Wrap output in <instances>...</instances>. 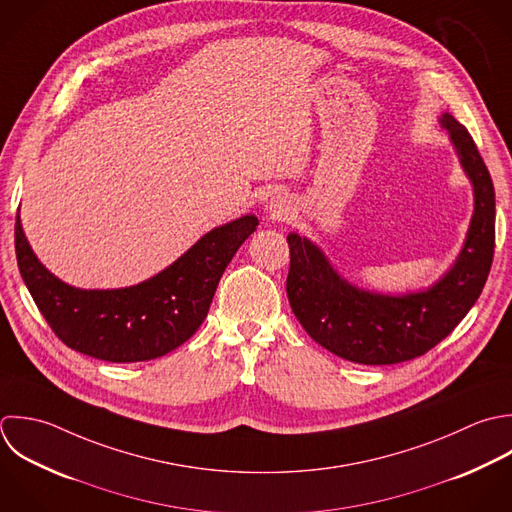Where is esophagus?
<instances>
[{
    "mask_svg": "<svg viewBox=\"0 0 512 512\" xmlns=\"http://www.w3.org/2000/svg\"><path fill=\"white\" fill-rule=\"evenodd\" d=\"M289 211H291V207H289V203L283 199V197H273L271 201H269V213L273 215V217H287L289 215Z\"/></svg>",
    "mask_w": 512,
    "mask_h": 512,
    "instance_id": "34e87169",
    "label": "esophagus"
}]
</instances>
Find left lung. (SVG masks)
<instances>
[{
    "mask_svg": "<svg viewBox=\"0 0 512 512\" xmlns=\"http://www.w3.org/2000/svg\"><path fill=\"white\" fill-rule=\"evenodd\" d=\"M473 185L475 209L451 269L423 291L403 295L361 289L347 281L311 239L287 235V297L313 341L359 365H395L441 343L479 299L495 253V187L469 135L451 115L439 117Z\"/></svg>",
    "mask_w": 512,
    "mask_h": 512,
    "instance_id": "8db88e82",
    "label": "left lung"
}]
</instances>
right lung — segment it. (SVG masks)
<instances>
[{
  "label": "right lung",
  "mask_w": 512,
  "mask_h": 512,
  "mask_svg": "<svg viewBox=\"0 0 512 512\" xmlns=\"http://www.w3.org/2000/svg\"><path fill=\"white\" fill-rule=\"evenodd\" d=\"M257 225L255 215L219 225L167 269L121 289H79L57 279L33 253L19 215L15 255L37 309L69 349L137 363L171 353L199 329L225 267Z\"/></svg>",
  "instance_id": "obj_1"
}]
</instances>
